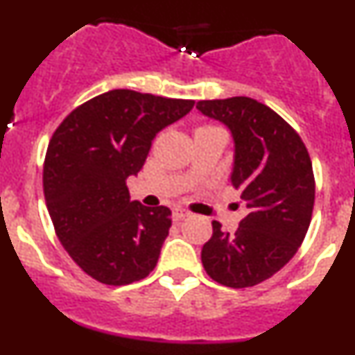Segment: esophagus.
Here are the masks:
<instances>
[{
    "label": "esophagus",
    "mask_w": 355,
    "mask_h": 355,
    "mask_svg": "<svg viewBox=\"0 0 355 355\" xmlns=\"http://www.w3.org/2000/svg\"><path fill=\"white\" fill-rule=\"evenodd\" d=\"M187 216H189V211L182 209V207H175L173 209V220L175 221H182L184 218H187Z\"/></svg>",
    "instance_id": "esophagus-1"
}]
</instances>
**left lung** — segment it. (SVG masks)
<instances>
[{"label": "left lung", "instance_id": "obj_1", "mask_svg": "<svg viewBox=\"0 0 355 355\" xmlns=\"http://www.w3.org/2000/svg\"><path fill=\"white\" fill-rule=\"evenodd\" d=\"M198 110L230 128L232 185L249 207L234 234L213 221V235L200 252L202 266L225 287H254L280 271L306 237L316 194L313 163L300 135L256 99L199 101Z\"/></svg>", "mask_w": 355, "mask_h": 355}]
</instances>
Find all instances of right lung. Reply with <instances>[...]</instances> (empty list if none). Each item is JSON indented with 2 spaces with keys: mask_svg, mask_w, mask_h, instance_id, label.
Listing matches in <instances>:
<instances>
[{
  "mask_svg": "<svg viewBox=\"0 0 355 355\" xmlns=\"http://www.w3.org/2000/svg\"><path fill=\"white\" fill-rule=\"evenodd\" d=\"M192 108V99L114 89L77 106L53 134L46 206L62 245L94 280L120 287L155 270L171 211L130 200L127 178L144 166L157 132Z\"/></svg>",
  "mask_w": 355,
  "mask_h": 355,
  "instance_id": "obj_1",
  "label": "right lung"
}]
</instances>
